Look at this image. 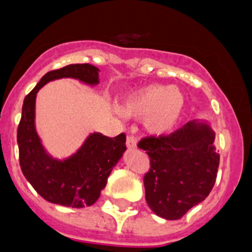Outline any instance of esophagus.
Instances as JSON below:
<instances>
[{
	"label": "esophagus",
	"instance_id": "1",
	"mask_svg": "<svg viewBox=\"0 0 252 252\" xmlns=\"http://www.w3.org/2000/svg\"><path fill=\"white\" fill-rule=\"evenodd\" d=\"M136 145H138V141L133 135L126 136V146H128V149H136Z\"/></svg>",
	"mask_w": 252,
	"mask_h": 252
}]
</instances>
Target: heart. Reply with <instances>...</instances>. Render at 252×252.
Returning <instances> with one entry per match:
<instances>
[{
	"mask_svg": "<svg viewBox=\"0 0 252 252\" xmlns=\"http://www.w3.org/2000/svg\"><path fill=\"white\" fill-rule=\"evenodd\" d=\"M187 98L182 89L164 84H149L130 91L117 113L142 121L152 135L171 133L182 121Z\"/></svg>",
	"mask_w": 252,
	"mask_h": 252,
	"instance_id": "obj_1",
	"label": "heart"
}]
</instances>
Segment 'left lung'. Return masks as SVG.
I'll return each mask as SVG.
<instances>
[{
	"label": "left lung",
	"instance_id": "1",
	"mask_svg": "<svg viewBox=\"0 0 252 252\" xmlns=\"http://www.w3.org/2000/svg\"><path fill=\"white\" fill-rule=\"evenodd\" d=\"M215 131L205 121L188 122L169 135L149 136L138 144L151 161L145 174V199L164 220H179L202 202L217 178L220 154Z\"/></svg>",
	"mask_w": 252,
	"mask_h": 252
}]
</instances>
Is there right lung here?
Returning <instances> with one entry per match:
<instances>
[{"label": "right lung", "mask_w": 252, "mask_h": 252, "mask_svg": "<svg viewBox=\"0 0 252 252\" xmlns=\"http://www.w3.org/2000/svg\"><path fill=\"white\" fill-rule=\"evenodd\" d=\"M98 72V68L88 63L51 70L24 98L17 133L20 168L37 194L52 204L74 208L95 204L126 150L124 133L116 138L91 133L74 154L58 159L46 151L36 131L35 102L42 86L62 78L78 79L95 86L100 83Z\"/></svg>", "instance_id": "add662e5"}]
</instances>
